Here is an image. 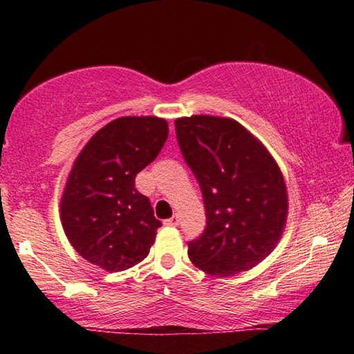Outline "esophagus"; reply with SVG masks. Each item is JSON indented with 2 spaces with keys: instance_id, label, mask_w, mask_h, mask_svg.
Here are the masks:
<instances>
[{
  "instance_id": "esophagus-1",
  "label": "esophagus",
  "mask_w": 354,
  "mask_h": 354,
  "mask_svg": "<svg viewBox=\"0 0 354 354\" xmlns=\"http://www.w3.org/2000/svg\"><path fill=\"white\" fill-rule=\"evenodd\" d=\"M178 222H180V219H178V216L174 214V216L171 217V219L164 221V225H167V227H177Z\"/></svg>"
}]
</instances>
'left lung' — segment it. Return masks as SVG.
Wrapping results in <instances>:
<instances>
[{
	"label": "left lung",
	"instance_id": "1",
	"mask_svg": "<svg viewBox=\"0 0 354 354\" xmlns=\"http://www.w3.org/2000/svg\"><path fill=\"white\" fill-rule=\"evenodd\" d=\"M182 154L201 187L206 230L188 243V258L212 277L253 269L282 239L288 193L268 148L230 118L176 119Z\"/></svg>",
	"mask_w": 354,
	"mask_h": 354
}]
</instances>
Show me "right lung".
<instances>
[{"label":"right lung","mask_w":354,"mask_h":354,"mask_svg":"<svg viewBox=\"0 0 354 354\" xmlns=\"http://www.w3.org/2000/svg\"><path fill=\"white\" fill-rule=\"evenodd\" d=\"M166 119L127 115L111 120L75 158L61 196V222L82 258L119 272L142 263L161 227L135 177L166 143Z\"/></svg>","instance_id":"obj_1"}]
</instances>
